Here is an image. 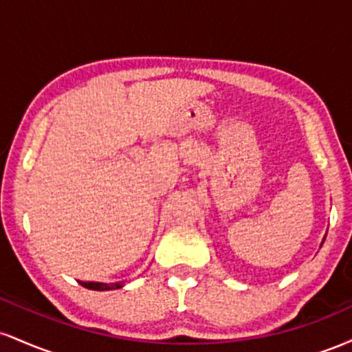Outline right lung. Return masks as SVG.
<instances>
[{
	"mask_svg": "<svg viewBox=\"0 0 352 352\" xmlns=\"http://www.w3.org/2000/svg\"><path fill=\"white\" fill-rule=\"evenodd\" d=\"M84 288L94 289V292H109V289L122 288V283H96V281H79Z\"/></svg>",
	"mask_w": 352,
	"mask_h": 352,
	"instance_id": "1",
	"label": "right lung"
}]
</instances>
